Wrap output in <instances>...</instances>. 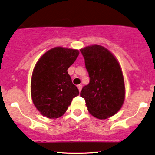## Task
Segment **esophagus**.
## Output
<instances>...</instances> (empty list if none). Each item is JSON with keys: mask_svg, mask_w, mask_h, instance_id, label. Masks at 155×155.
Masks as SVG:
<instances>
[{"mask_svg": "<svg viewBox=\"0 0 155 155\" xmlns=\"http://www.w3.org/2000/svg\"><path fill=\"white\" fill-rule=\"evenodd\" d=\"M78 90H79V92H81V89H82V85H81V84H80V85H78Z\"/></svg>", "mask_w": 155, "mask_h": 155, "instance_id": "esophagus-1", "label": "esophagus"}]
</instances>
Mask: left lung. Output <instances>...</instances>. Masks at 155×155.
<instances>
[{
  "label": "left lung",
  "instance_id": "left-lung-1",
  "mask_svg": "<svg viewBox=\"0 0 155 155\" xmlns=\"http://www.w3.org/2000/svg\"><path fill=\"white\" fill-rule=\"evenodd\" d=\"M89 76L88 85L83 87L88 111L94 117L106 119L122 107L125 95L122 69L116 57L98 45L81 49Z\"/></svg>",
  "mask_w": 155,
  "mask_h": 155
}]
</instances>
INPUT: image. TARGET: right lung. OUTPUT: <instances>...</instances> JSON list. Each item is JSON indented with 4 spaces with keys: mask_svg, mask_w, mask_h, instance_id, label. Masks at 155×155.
<instances>
[{
    "mask_svg": "<svg viewBox=\"0 0 155 155\" xmlns=\"http://www.w3.org/2000/svg\"><path fill=\"white\" fill-rule=\"evenodd\" d=\"M78 55V50L56 47L43 54L34 67L30 84L32 100L47 118L63 116L73 98L79 95L67 71Z\"/></svg>",
    "mask_w": 155,
    "mask_h": 155,
    "instance_id": "add662e5",
    "label": "right lung"
}]
</instances>
